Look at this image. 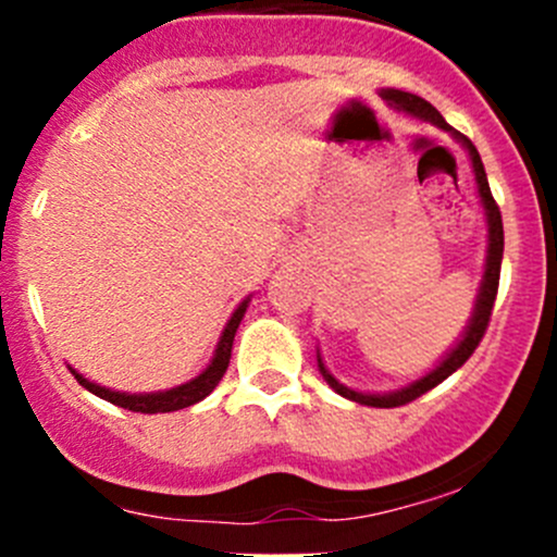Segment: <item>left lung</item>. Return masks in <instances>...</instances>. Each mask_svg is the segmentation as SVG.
<instances>
[{
	"label": "left lung",
	"mask_w": 557,
	"mask_h": 557,
	"mask_svg": "<svg viewBox=\"0 0 557 557\" xmlns=\"http://www.w3.org/2000/svg\"><path fill=\"white\" fill-rule=\"evenodd\" d=\"M383 97L391 102L393 107H398V110L409 112V115L414 117H423V121H431L434 126L440 128H447L450 132V126H447L445 117L440 115V110H436L434 104H429L425 99L414 97V94H407V91H383ZM455 137L460 139V143L466 145V150H469L471 156V164H474V174H476V185H480V196H482V205H485V212H487V237H491V245H487V263H485V280H482V288H480V296H476V307H474V318H471L469 329H466L463 339L458 342V347L450 352V356L445 358V361L440 363V367L434 369L431 374H425L423 380H418V383H412L409 387H401V391L396 393H385V396H369V393H358V391H350V387H345L342 383H336L334 377H331L329 372H325V367L320 363V372H323L325 383L334 387L339 396L350 398V401H358V404H367V407H383V409H391V407H404V404L414 401V398H420L423 393H429L431 387H436L440 383H445L447 377L455 372V369L463 367L466 361L471 358V352L480 347L482 336H485L487 325H491V314H493V305H496V294H498V277H502V256H504V223H502V210H498L496 199H493L491 194V185H487V174H485V166H482V159L480 153H476V148L471 145L469 137H463L460 132H455Z\"/></svg>",
	"instance_id": "left-lung-1"
}]
</instances>
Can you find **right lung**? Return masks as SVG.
Instances as JSON below:
<instances>
[{
    "label": "right lung",
    "instance_id": "right-lung-1",
    "mask_svg": "<svg viewBox=\"0 0 557 557\" xmlns=\"http://www.w3.org/2000/svg\"><path fill=\"white\" fill-rule=\"evenodd\" d=\"M245 310H247V299L237 307V312L232 314V320H228L226 331H223L221 342H218L215 358H212L210 367H207L196 380H190V383H185L180 387H172V391L139 393L137 396V393H117V391H110V387L88 383V380L81 377L77 372H72V374H75L77 383H81L83 387H88L94 396L104 398V401L115 404V407L132 409V412H143V414L177 412V409H185V407H190V404H196V401H201V398L210 396V393L215 391V385L221 383V377L226 374V369H228V358H232L234 334H237V329H239V320L245 318Z\"/></svg>",
    "mask_w": 557,
    "mask_h": 557
}]
</instances>
